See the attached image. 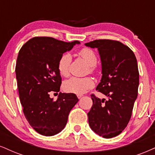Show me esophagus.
Segmentation results:
<instances>
[{
    "instance_id": "34e87169",
    "label": "esophagus",
    "mask_w": 155,
    "mask_h": 155,
    "mask_svg": "<svg viewBox=\"0 0 155 155\" xmlns=\"http://www.w3.org/2000/svg\"><path fill=\"white\" fill-rule=\"evenodd\" d=\"M83 96V94H77V97L78 98H82V97Z\"/></svg>"
}]
</instances>
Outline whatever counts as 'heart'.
<instances>
[{
    "instance_id": "heart-1",
    "label": "heart",
    "mask_w": 155,
    "mask_h": 155,
    "mask_svg": "<svg viewBox=\"0 0 155 155\" xmlns=\"http://www.w3.org/2000/svg\"><path fill=\"white\" fill-rule=\"evenodd\" d=\"M78 55L83 59L86 62L88 65L91 66L90 70L92 72L93 67L97 63V57L92 49L89 48H83L79 51ZM70 62H71V57L70 55L66 53L63 54L57 64V69L59 73L63 77H67L69 75V68H70ZM94 85V81L91 78H77L72 77L70 79L64 81V90L68 92L74 93H83L86 92L87 90L91 89Z\"/></svg>"
}]
</instances>
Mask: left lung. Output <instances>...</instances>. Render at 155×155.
I'll return each instance as SVG.
<instances>
[{"label": "left lung", "mask_w": 155, "mask_h": 155, "mask_svg": "<svg viewBox=\"0 0 155 155\" xmlns=\"http://www.w3.org/2000/svg\"><path fill=\"white\" fill-rule=\"evenodd\" d=\"M85 45L98 49L102 78L96 90L108 98L101 100L91 95L89 126L99 136L112 138L127 127L137 98L139 74L137 58L129 47L118 41L97 39Z\"/></svg>", "instance_id": "obj_1"}]
</instances>
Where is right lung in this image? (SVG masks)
I'll return each instance as SVG.
<instances>
[{
  "instance_id": "1",
  "label": "right lung",
  "mask_w": 155,
  "mask_h": 155,
  "mask_svg": "<svg viewBox=\"0 0 155 155\" xmlns=\"http://www.w3.org/2000/svg\"><path fill=\"white\" fill-rule=\"evenodd\" d=\"M76 44L80 41L37 37L25 43L18 52L15 71L23 112L30 126L44 136H53L64 129L78 101L74 93L60 92L56 101L49 97L51 92H60L58 61Z\"/></svg>"
}]
</instances>
